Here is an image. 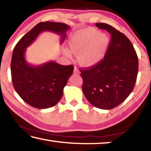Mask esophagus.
<instances>
[{
  "label": "esophagus",
  "mask_w": 151,
  "mask_h": 151,
  "mask_svg": "<svg viewBox=\"0 0 151 151\" xmlns=\"http://www.w3.org/2000/svg\"><path fill=\"white\" fill-rule=\"evenodd\" d=\"M74 73L75 74H77V75H79L80 74V71L78 70V69L76 67H75V69H74Z\"/></svg>",
  "instance_id": "1"
}]
</instances>
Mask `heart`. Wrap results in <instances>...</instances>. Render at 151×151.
I'll return each instance as SVG.
<instances>
[{"mask_svg":"<svg viewBox=\"0 0 151 151\" xmlns=\"http://www.w3.org/2000/svg\"><path fill=\"white\" fill-rule=\"evenodd\" d=\"M109 43L108 35L98 32L93 28L82 29L75 32L68 40L70 50L78 55V62L85 66H93L104 58ZM67 57H71L68 50L65 51Z\"/></svg>","mask_w":151,"mask_h":151,"instance_id":"b5f03b06","label":"heart"}]
</instances>
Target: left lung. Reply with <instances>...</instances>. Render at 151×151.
<instances>
[{"mask_svg":"<svg viewBox=\"0 0 151 151\" xmlns=\"http://www.w3.org/2000/svg\"><path fill=\"white\" fill-rule=\"evenodd\" d=\"M96 26L111 34V41L100 63L80 69L82 88L92 105L110 110L122 103L133 90L139 60L133 45L123 33L105 23Z\"/></svg>","mask_w":151,"mask_h":151,"instance_id":"left-lung-1","label":"left lung"}]
</instances>
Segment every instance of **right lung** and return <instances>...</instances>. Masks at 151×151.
<instances>
[{"mask_svg":"<svg viewBox=\"0 0 151 151\" xmlns=\"http://www.w3.org/2000/svg\"><path fill=\"white\" fill-rule=\"evenodd\" d=\"M69 29V26L61 22H39L15 46L11 65L12 84L20 98L31 106L43 109L57 104L62 98L63 88L73 73L74 66H63L55 61L32 66L25 60L26 48L44 31L60 35L63 42Z\"/></svg>","mask_w":151,"mask_h":151,"instance_id":"1","label":"right lung"}]
</instances>
